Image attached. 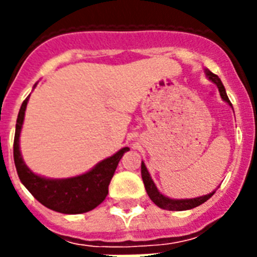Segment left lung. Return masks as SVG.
<instances>
[{"mask_svg":"<svg viewBox=\"0 0 257 257\" xmlns=\"http://www.w3.org/2000/svg\"><path fill=\"white\" fill-rule=\"evenodd\" d=\"M205 72V76H207L208 80H211L213 84H215L217 88H219L220 96L223 98V101H225L229 106H232L231 101L228 98L227 92H225V88H224L223 82L220 80L216 74H213L211 70L204 69ZM141 177H143V181H144L145 191L148 193V196L151 197L153 203L156 204L157 207L163 208V209H167V211H187V209H192V208H196L201 205L203 203H205L208 199H211L215 191L208 193V195L200 196V197H195V199H171L168 196H164L159 189H157L156 184L153 183L152 177L149 175L148 169L145 167L144 161H141Z\"/></svg>","mask_w":257,"mask_h":257,"instance_id":"obj_1","label":"left lung"}]
</instances>
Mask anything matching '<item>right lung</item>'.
Instances as JSON below:
<instances>
[{
  "instance_id": "add662e5",
  "label": "right lung",
  "mask_w": 257,
  "mask_h": 257,
  "mask_svg": "<svg viewBox=\"0 0 257 257\" xmlns=\"http://www.w3.org/2000/svg\"><path fill=\"white\" fill-rule=\"evenodd\" d=\"M36 85L37 84H34L33 88H36ZM28 101L29 97H26L18 112L13 145L14 164L21 183L34 196V199L52 211L65 215H78L92 211L97 205H100L108 195L109 183L114 175L118 161L125 152H128L129 148H121L113 156L104 159L94 165L90 171L74 177L48 179L36 175L28 168L20 151V135Z\"/></svg>"
}]
</instances>
